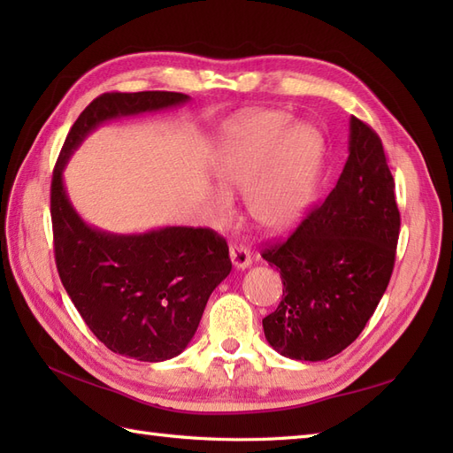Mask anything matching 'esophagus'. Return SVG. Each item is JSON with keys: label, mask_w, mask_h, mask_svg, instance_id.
I'll return each instance as SVG.
<instances>
[{"label": "esophagus", "mask_w": 453, "mask_h": 453, "mask_svg": "<svg viewBox=\"0 0 453 453\" xmlns=\"http://www.w3.org/2000/svg\"><path fill=\"white\" fill-rule=\"evenodd\" d=\"M229 257H232V263L237 271H245V268L251 266V251L243 245L229 247Z\"/></svg>", "instance_id": "1"}]
</instances>
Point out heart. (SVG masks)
<instances>
[{"instance_id": "obj_1", "label": "heart", "mask_w": 453, "mask_h": 453, "mask_svg": "<svg viewBox=\"0 0 453 453\" xmlns=\"http://www.w3.org/2000/svg\"><path fill=\"white\" fill-rule=\"evenodd\" d=\"M323 143L284 112H253L226 134L216 173L229 190L247 195L249 216L268 232H284L305 214L319 175ZM216 219L232 216L227 192L211 195Z\"/></svg>"}]
</instances>
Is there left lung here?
Wrapping results in <instances>:
<instances>
[{
	"instance_id": "8db88e82",
	"label": "left lung",
	"mask_w": 453,
	"mask_h": 453,
	"mask_svg": "<svg viewBox=\"0 0 453 453\" xmlns=\"http://www.w3.org/2000/svg\"><path fill=\"white\" fill-rule=\"evenodd\" d=\"M399 226L381 140L352 117L336 187L286 242L263 251L284 284L280 305L263 319L268 344L286 358L319 362L358 339L389 284Z\"/></svg>"
}]
</instances>
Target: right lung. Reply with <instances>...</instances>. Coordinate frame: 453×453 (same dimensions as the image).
I'll return each mask as SVG.
<instances>
[{
	"label": "right lung",
	"instance_id": "right-lung-1",
	"mask_svg": "<svg viewBox=\"0 0 453 453\" xmlns=\"http://www.w3.org/2000/svg\"><path fill=\"white\" fill-rule=\"evenodd\" d=\"M188 99L173 91L101 95L73 122L52 175L54 257L65 292L109 350L140 362H163L187 349L210 294L232 271L227 243L208 227L120 235L85 224L67 198L64 169L103 122Z\"/></svg>",
	"mask_w": 453,
	"mask_h": 453
}]
</instances>
